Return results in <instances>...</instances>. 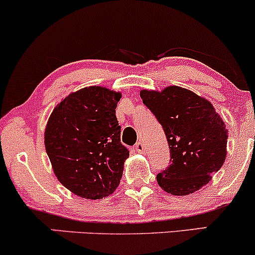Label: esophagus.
Listing matches in <instances>:
<instances>
[{"mask_svg":"<svg viewBox=\"0 0 255 255\" xmlns=\"http://www.w3.org/2000/svg\"><path fill=\"white\" fill-rule=\"evenodd\" d=\"M135 150H136V152H139V153H144L146 150V146L144 144V141H137L135 144Z\"/></svg>","mask_w":255,"mask_h":255,"instance_id":"34e87169","label":"esophagus"}]
</instances>
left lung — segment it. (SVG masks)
Wrapping results in <instances>:
<instances>
[{
	"label": "left lung",
	"mask_w": 255,
	"mask_h": 255,
	"mask_svg": "<svg viewBox=\"0 0 255 255\" xmlns=\"http://www.w3.org/2000/svg\"><path fill=\"white\" fill-rule=\"evenodd\" d=\"M140 97L162 125L170 148V165L157 175L159 187L172 195L199 191L227 157L223 120L209 101L182 87L142 90Z\"/></svg>",
	"instance_id": "obj_1"
}]
</instances>
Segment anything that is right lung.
<instances>
[{
    "mask_svg": "<svg viewBox=\"0 0 255 255\" xmlns=\"http://www.w3.org/2000/svg\"><path fill=\"white\" fill-rule=\"evenodd\" d=\"M120 98L105 87H85L67 96L49 118L46 153L58 181L75 195L96 200L119 187L129 156L115 114Z\"/></svg>",
    "mask_w": 255,
    "mask_h": 255,
    "instance_id": "add662e5",
    "label": "right lung"
}]
</instances>
